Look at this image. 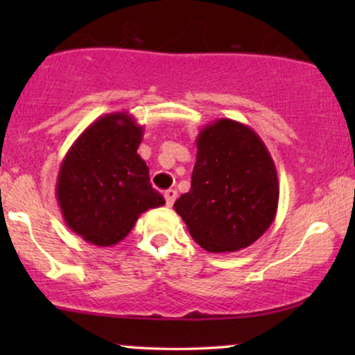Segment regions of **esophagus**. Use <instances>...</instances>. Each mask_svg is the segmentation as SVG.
I'll use <instances>...</instances> for the list:
<instances>
[{
	"label": "esophagus",
	"instance_id": "34e87169",
	"mask_svg": "<svg viewBox=\"0 0 355 355\" xmlns=\"http://www.w3.org/2000/svg\"><path fill=\"white\" fill-rule=\"evenodd\" d=\"M164 195H165V200H166V205H168V207H172V205H173V202H175V200H177V190L170 189V190H166Z\"/></svg>",
	"mask_w": 355,
	"mask_h": 355
}]
</instances>
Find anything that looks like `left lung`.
<instances>
[{"label":"left lung","instance_id":"1","mask_svg":"<svg viewBox=\"0 0 355 355\" xmlns=\"http://www.w3.org/2000/svg\"><path fill=\"white\" fill-rule=\"evenodd\" d=\"M279 207L275 164L250 126L220 118L197 137L189 193L173 209L205 250H242L274 222Z\"/></svg>","mask_w":355,"mask_h":355}]
</instances>
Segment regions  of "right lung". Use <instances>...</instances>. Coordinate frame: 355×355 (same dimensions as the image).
Returning a JSON list of instances; mask_svg holds the SVG:
<instances>
[{
	"label": "right lung",
	"instance_id": "add662e5",
	"mask_svg": "<svg viewBox=\"0 0 355 355\" xmlns=\"http://www.w3.org/2000/svg\"><path fill=\"white\" fill-rule=\"evenodd\" d=\"M144 126L126 112L93 121L60 165L56 198L68 229L98 247L123 240L141 214L165 198L137 153Z\"/></svg>",
	"mask_w": 355,
	"mask_h": 355
}]
</instances>
